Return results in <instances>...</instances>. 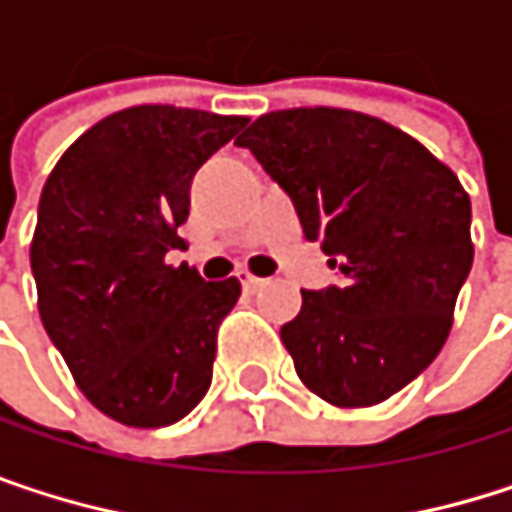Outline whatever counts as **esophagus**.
I'll return each instance as SVG.
<instances>
[{
	"label": "esophagus",
	"instance_id": "esophagus-1",
	"mask_svg": "<svg viewBox=\"0 0 512 512\" xmlns=\"http://www.w3.org/2000/svg\"><path fill=\"white\" fill-rule=\"evenodd\" d=\"M240 284H243L249 293H255V290H260V287L266 284V278H257L252 272H240Z\"/></svg>",
	"mask_w": 512,
	"mask_h": 512
}]
</instances>
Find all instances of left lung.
<instances>
[{
	"label": "left lung",
	"mask_w": 512,
	"mask_h": 512,
	"mask_svg": "<svg viewBox=\"0 0 512 512\" xmlns=\"http://www.w3.org/2000/svg\"><path fill=\"white\" fill-rule=\"evenodd\" d=\"M290 195L341 284L302 290L281 326L299 379L332 406L406 388L448 341L468 278L471 201L403 130L350 109H281L237 139Z\"/></svg>",
	"instance_id": "8db88e82"
}]
</instances>
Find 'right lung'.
<instances>
[{"label": "right lung", "instance_id": "right-lung-1", "mask_svg": "<svg viewBox=\"0 0 512 512\" xmlns=\"http://www.w3.org/2000/svg\"><path fill=\"white\" fill-rule=\"evenodd\" d=\"M249 118L133 106L82 133L38 204V311L82 394L127 427H168L210 388L216 332L240 281H204L177 228L195 171Z\"/></svg>", "mask_w": 512, "mask_h": 512}]
</instances>
